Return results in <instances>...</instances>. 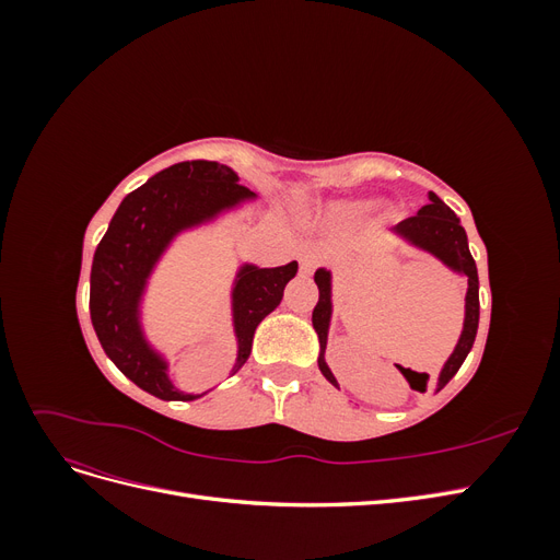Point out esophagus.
I'll list each match as a JSON object with an SVG mask.
<instances>
[{
  "instance_id": "34e87169",
  "label": "esophagus",
  "mask_w": 560,
  "mask_h": 560,
  "mask_svg": "<svg viewBox=\"0 0 560 560\" xmlns=\"http://www.w3.org/2000/svg\"><path fill=\"white\" fill-rule=\"evenodd\" d=\"M317 264H319V257H317V254H315L313 249L301 252V273H303V276H311L313 270L317 268Z\"/></svg>"
}]
</instances>
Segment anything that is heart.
I'll use <instances>...</instances> for the list:
<instances>
[{"mask_svg":"<svg viewBox=\"0 0 560 560\" xmlns=\"http://www.w3.org/2000/svg\"><path fill=\"white\" fill-rule=\"evenodd\" d=\"M362 210H364V206H334V208L329 210V214L336 217V219H348V217L360 214Z\"/></svg>","mask_w":560,"mask_h":560,"instance_id":"b5f03b06","label":"heart"}]
</instances>
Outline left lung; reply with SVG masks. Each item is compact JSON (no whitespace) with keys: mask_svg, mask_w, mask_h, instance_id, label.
Wrapping results in <instances>:
<instances>
[{"mask_svg":"<svg viewBox=\"0 0 560 560\" xmlns=\"http://www.w3.org/2000/svg\"><path fill=\"white\" fill-rule=\"evenodd\" d=\"M397 235H401L404 241H409L411 245L425 249L434 254L436 259H442L448 268L457 270L467 278V299H465V327L460 334V341H457L453 354L448 362L444 364L442 374H439L436 389H442L455 374L457 369L463 366L465 358L469 354L474 338H477L479 329V273H477V264L471 259V252L467 245V233L460 224V219L455 217V212L446 206V202L439 198L436 194H430V202L425 208H420L416 217L404 219L395 229ZM315 284L319 290L317 306L313 308V327L319 338V371L331 385L338 387L334 374L329 371L325 362V348H327V331H329V319H331V273L325 268L315 270ZM406 381L411 383V387L425 393L428 389V378L425 374H416L411 369L399 366Z\"/></svg>","mask_w":560,"mask_h":560,"instance_id":"1","label":"left lung"}]
</instances>
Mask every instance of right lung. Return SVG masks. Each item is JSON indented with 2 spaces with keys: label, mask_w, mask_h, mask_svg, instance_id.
<instances>
[{
  "label": "right lung",
  "mask_w": 560,
  "mask_h": 560,
  "mask_svg": "<svg viewBox=\"0 0 560 560\" xmlns=\"http://www.w3.org/2000/svg\"><path fill=\"white\" fill-rule=\"evenodd\" d=\"M254 198L229 165L182 161L165 167L124 198L100 241L91 268V319L100 346L124 374L159 399L189 401L167 378V364L147 343L140 327V299L147 278L175 235ZM299 270L292 261L278 268L245 264L233 287V327L238 336V371L252 350L254 329L273 313L287 282Z\"/></svg>",
  "instance_id": "1"
}]
</instances>
